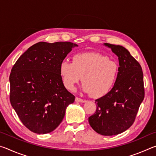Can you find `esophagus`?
Returning a JSON list of instances; mask_svg holds the SVG:
<instances>
[{"label": "esophagus", "instance_id": "34e87169", "mask_svg": "<svg viewBox=\"0 0 156 156\" xmlns=\"http://www.w3.org/2000/svg\"><path fill=\"white\" fill-rule=\"evenodd\" d=\"M76 101L79 102H86V100L82 99V98H80L76 97Z\"/></svg>", "mask_w": 156, "mask_h": 156}]
</instances>
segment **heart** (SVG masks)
Segmentation results:
<instances>
[{
	"mask_svg": "<svg viewBox=\"0 0 156 156\" xmlns=\"http://www.w3.org/2000/svg\"><path fill=\"white\" fill-rule=\"evenodd\" d=\"M118 70L115 61L94 52L75 54L72 62L63 61L60 66V74L68 90H74L83 77V91L94 98L109 93L117 79Z\"/></svg>",
	"mask_w": 156,
	"mask_h": 156,
	"instance_id": "heart-1",
	"label": "heart"
}]
</instances>
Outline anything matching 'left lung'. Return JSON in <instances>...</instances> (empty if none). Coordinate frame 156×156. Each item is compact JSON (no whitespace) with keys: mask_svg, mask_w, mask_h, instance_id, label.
I'll return each mask as SVG.
<instances>
[{"mask_svg":"<svg viewBox=\"0 0 156 156\" xmlns=\"http://www.w3.org/2000/svg\"><path fill=\"white\" fill-rule=\"evenodd\" d=\"M117 55L119 70L114 86L96 100V112L89 118L92 129L103 136L122 133L133 125L144 98L143 72L140 63L125 47L105 43Z\"/></svg>","mask_w":156,"mask_h":156,"instance_id":"1","label":"left lung"}]
</instances>
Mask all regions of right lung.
Listing matches in <instances>:
<instances>
[{
  "label": "right lung",
  "instance_id": "add662e5",
  "mask_svg": "<svg viewBox=\"0 0 156 156\" xmlns=\"http://www.w3.org/2000/svg\"><path fill=\"white\" fill-rule=\"evenodd\" d=\"M74 46L39 42L17 60L9 76V100L18 118L34 133L45 134L62 122L75 96L65 87L60 66Z\"/></svg>",
  "mask_w": 156,
  "mask_h": 156
}]
</instances>
